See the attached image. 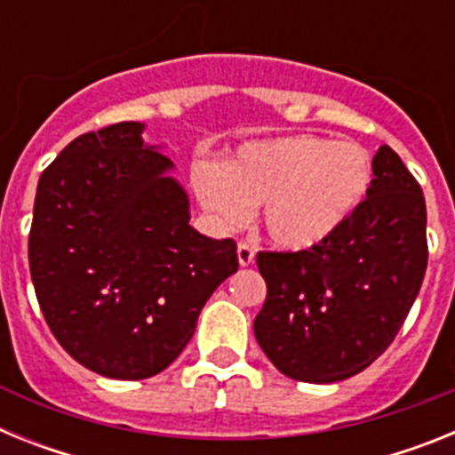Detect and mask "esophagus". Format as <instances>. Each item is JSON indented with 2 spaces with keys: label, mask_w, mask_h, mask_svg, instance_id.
Masks as SVG:
<instances>
[{
  "label": "esophagus",
  "mask_w": 455,
  "mask_h": 455,
  "mask_svg": "<svg viewBox=\"0 0 455 455\" xmlns=\"http://www.w3.org/2000/svg\"><path fill=\"white\" fill-rule=\"evenodd\" d=\"M236 257H239L241 267H251L255 262V246H252L251 241H239V246H236Z\"/></svg>",
  "instance_id": "esophagus-1"
}]
</instances>
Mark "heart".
Here are the masks:
<instances>
[{
    "mask_svg": "<svg viewBox=\"0 0 455 455\" xmlns=\"http://www.w3.org/2000/svg\"><path fill=\"white\" fill-rule=\"evenodd\" d=\"M371 156L357 143L296 134L239 148L223 168L200 166L193 187L220 225H236L251 207L283 251H309L331 239L364 200Z\"/></svg>",
    "mask_w": 455,
    "mask_h": 455,
    "instance_id": "heart-1",
    "label": "heart"
}]
</instances>
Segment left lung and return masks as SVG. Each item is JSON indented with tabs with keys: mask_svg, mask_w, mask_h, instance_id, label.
I'll list each match as a JSON object with an SVG mask.
<instances>
[{
	"mask_svg": "<svg viewBox=\"0 0 455 455\" xmlns=\"http://www.w3.org/2000/svg\"><path fill=\"white\" fill-rule=\"evenodd\" d=\"M367 198L339 230L299 252H257L267 300L255 337L284 376L337 383L367 369L401 331L421 289L428 243L419 182L389 146Z\"/></svg>",
	"mask_w": 455,
	"mask_h": 455,
	"instance_id": "8db88e82",
	"label": "left lung"
}]
</instances>
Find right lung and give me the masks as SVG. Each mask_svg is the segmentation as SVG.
<instances>
[{
	"label": "right lung",
	"instance_id": "obj_1",
	"mask_svg": "<svg viewBox=\"0 0 455 455\" xmlns=\"http://www.w3.org/2000/svg\"><path fill=\"white\" fill-rule=\"evenodd\" d=\"M118 123L68 143L38 180L29 232L36 299L56 341L91 371L156 376L239 268L232 239L193 230L172 162Z\"/></svg>",
	"mask_w": 455,
	"mask_h": 455
}]
</instances>
